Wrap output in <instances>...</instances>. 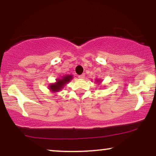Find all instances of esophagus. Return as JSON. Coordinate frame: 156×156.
Segmentation results:
<instances>
[{"mask_svg": "<svg viewBox=\"0 0 156 156\" xmlns=\"http://www.w3.org/2000/svg\"><path fill=\"white\" fill-rule=\"evenodd\" d=\"M78 78H80V79H83V78H85V75H84V74H82V75H80V76H78Z\"/></svg>", "mask_w": 156, "mask_h": 156, "instance_id": "obj_1", "label": "esophagus"}]
</instances>
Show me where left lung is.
<instances>
[{"instance_id":"8db88e82","label":"left lung","mask_w":156,"mask_h":156,"mask_svg":"<svg viewBox=\"0 0 156 156\" xmlns=\"http://www.w3.org/2000/svg\"><path fill=\"white\" fill-rule=\"evenodd\" d=\"M98 80H96V81H98Z\"/></svg>"}]
</instances>
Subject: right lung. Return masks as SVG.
I'll use <instances>...</instances> for the list:
<instances>
[{
  "mask_svg": "<svg viewBox=\"0 0 156 156\" xmlns=\"http://www.w3.org/2000/svg\"><path fill=\"white\" fill-rule=\"evenodd\" d=\"M72 79L73 76H71V75H66V76L62 77V78H61V79H57L55 83L50 84L48 86L49 89L53 92H60L64 86L69 83Z\"/></svg>",
  "mask_w": 156,
  "mask_h": 156,
  "instance_id": "1",
  "label": "right lung"
}]
</instances>
